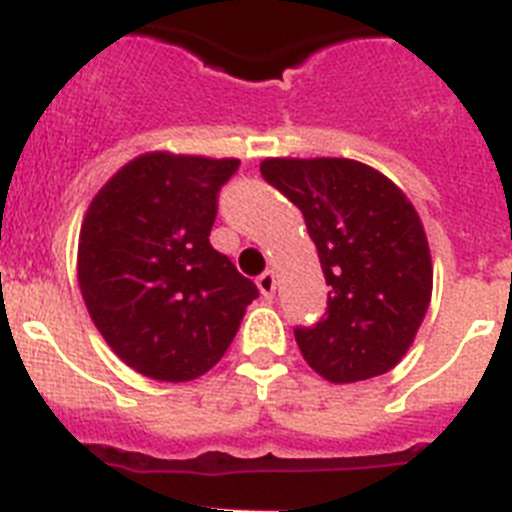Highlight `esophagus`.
Here are the masks:
<instances>
[{"label":"esophagus","mask_w":512,"mask_h":512,"mask_svg":"<svg viewBox=\"0 0 512 512\" xmlns=\"http://www.w3.org/2000/svg\"><path fill=\"white\" fill-rule=\"evenodd\" d=\"M256 285H259V290H261V295H264V298H272L274 290H277V274L264 272L259 279H256Z\"/></svg>","instance_id":"esophagus-1"}]
</instances>
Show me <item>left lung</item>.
I'll return each mask as SVG.
<instances>
[{"label":"left lung","instance_id":"left-lung-1","mask_svg":"<svg viewBox=\"0 0 512 512\" xmlns=\"http://www.w3.org/2000/svg\"><path fill=\"white\" fill-rule=\"evenodd\" d=\"M261 176L303 212L331 285L321 321L295 329L305 362L329 383L396 368L432 298L430 246L414 204L381 170L347 157H266Z\"/></svg>","mask_w":512,"mask_h":512}]
</instances>
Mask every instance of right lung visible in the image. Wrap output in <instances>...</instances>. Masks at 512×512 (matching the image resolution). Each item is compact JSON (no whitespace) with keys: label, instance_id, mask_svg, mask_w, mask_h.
<instances>
[{"label":"right lung","instance_id":"1","mask_svg":"<svg viewBox=\"0 0 512 512\" xmlns=\"http://www.w3.org/2000/svg\"><path fill=\"white\" fill-rule=\"evenodd\" d=\"M235 157L144 152L87 207L77 279L108 347L152 381L212 370L259 298L251 279L209 243L217 194Z\"/></svg>","mask_w":512,"mask_h":512}]
</instances>
